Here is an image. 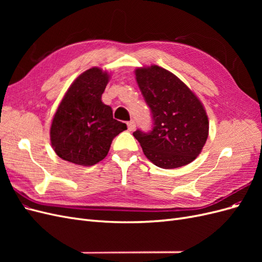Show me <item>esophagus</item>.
Returning a JSON list of instances; mask_svg holds the SVG:
<instances>
[{"label": "esophagus", "instance_id": "esophagus-1", "mask_svg": "<svg viewBox=\"0 0 262 262\" xmlns=\"http://www.w3.org/2000/svg\"><path fill=\"white\" fill-rule=\"evenodd\" d=\"M126 124H128V130H129V131H133L134 129H136V122H134L133 120L129 121Z\"/></svg>", "mask_w": 262, "mask_h": 262}]
</instances>
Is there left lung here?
I'll return each mask as SVG.
<instances>
[{
  "label": "left lung",
  "mask_w": 262,
  "mask_h": 262,
  "mask_svg": "<svg viewBox=\"0 0 262 262\" xmlns=\"http://www.w3.org/2000/svg\"><path fill=\"white\" fill-rule=\"evenodd\" d=\"M136 76L153 120L149 132H133L144 155L165 169L191 163L209 136L201 101L175 74L161 67L138 68Z\"/></svg>",
  "instance_id": "obj_1"
}]
</instances>
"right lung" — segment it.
I'll return each mask as SVG.
<instances>
[{
    "mask_svg": "<svg viewBox=\"0 0 262 262\" xmlns=\"http://www.w3.org/2000/svg\"><path fill=\"white\" fill-rule=\"evenodd\" d=\"M109 74L99 68L85 71L69 87L54 114L51 145L59 157L81 166H93L107 156L113 140L126 124L114 119L101 101Z\"/></svg>",
    "mask_w": 262,
    "mask_h": 262,
    "instance_id": "obj_1",
    "label": "right lung"
}]
</instances>
